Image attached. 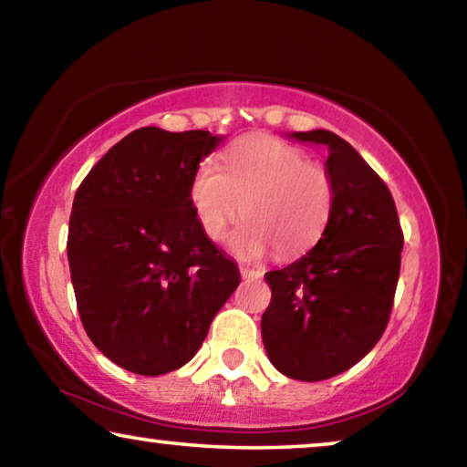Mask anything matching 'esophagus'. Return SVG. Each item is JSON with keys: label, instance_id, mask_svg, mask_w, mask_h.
<instances>
[{"label": "esophagus", "instance_id": "34e87169", "mask_svg": "<svg viewBox=\"0 0 467 467\" xmlns=\"http://www.w3.org/2000/svg\"><path fill=\"white\" fill-rule=\"evenodd\" d=\"M239 271H241V277H243V279H260V277H262L260 268H252V266L241 265Z\"/></svg>", "mask_w": 467, "mask_h": 467}]
</instances>
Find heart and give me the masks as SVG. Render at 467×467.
<instances>
[{"instance_id":"b5f03b06","label":"heart","mask_w":467,"mask_h":467,"mask_svg":"<svg viewBox=\"0 0 467 467\" xmlns=\"http://www.w3.org/2000/svg\"><path fill=\"white\" fill-rule=\"evenodd\" d=\"M190 205L207 239L222 241L231 224V247L243 258L275 249L279 260L298 258L326 233L337 205V183L326 165L305 150L268 135H249L222 154V171L202 162L188 190Z\"/></svg>"}]
</instances>
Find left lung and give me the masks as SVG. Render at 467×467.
I'll use <instances>...</instances> for the list:
<instances>
[{
    "label": "left lung",
    "instance_id": "8db88e82",
    "mask_svg": "<svg viewBox=\"0 0 467 467\" xmlns=\"http://www.w3.org/2000/svg\"><path fill=\"white\" fill-rule=\"evenodd\" d=\"M292 137L327 146L337 205L311 252L265 275L262 340L281 374L313 383L349 370L383 337L404 234L389 188L351 143L321 129Z\"/></svg>",
    "mask_w": 467,
    "mask_h": 467
}]
</instances>
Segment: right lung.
I'll return each mask as SVG.
<instances>
[{"mask_svg": "<svg viewBox=\"0 0 467 467\" xmlns=\"http://www.w3.org/2000/svg\"><path fill=\"white\" fill-rule=\"evenodd\" d=\"M222 141L209 130L137 129L78 188L67 234L78 313L124 370L159 377L190 362L239 285L188 199L201 159Z\"/></svg>", "mask_w": 467, "mask_h": 467, "instance_id": "obj_1", "label": "right lung"}]
</instances>
